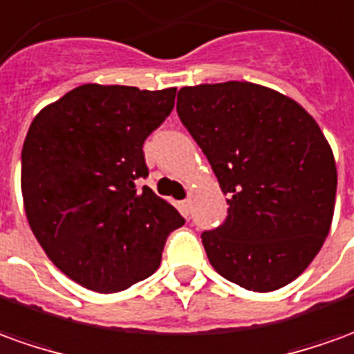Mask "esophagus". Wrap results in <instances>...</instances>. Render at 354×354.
Listing matches in <instances>:
<instances>
[{
  "mask_svg": "<svg viewBox=\"0 0 354 354\" xmlns=\"http://www.w3.org/2000/svg\"><path fill=\"white\" fill-rule=\"evenodd\" d=\"M179 206H181L183 216H189L191 214V198H185L183 202H179Z\"/></svg>",
  "mask_w": 354,
  "mask_h": 354,
  "instance_id": "1",
  "label": "esophagus"
}]
</instances>
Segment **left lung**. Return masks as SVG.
Masks as SVG:
<instances>
[{
    "label": "left lung",
    "mask_w": 354,
    "mask_h": 354,
    "mask_svg": "<svg viewBox=\"0 0 354 354\" xmlns=\"http://www.w3.org/2000/svg\"><path fill=\"white\" fill-rule=\"evenodd\" d=\"M181 123L227 194V218L202 233L209 264L248 291L285 287L330 233L337 169L314 117L252 82L185 86Z\"/></svg>",
    "instance_id": "obj_1"
}]
</instances>
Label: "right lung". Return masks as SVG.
<instances>
[{
    "instance_id": "right-lung-1",
    "label": "right lung",
    "mask_w": 354,
    "mask_h": 354,
    "mask_svg": "<svg viewBox=\"0 0 354 354\" xmlns=\"http://www.w3.org/2000/svg\"><path fill=\"white\" fill-rule=\"evenodd\" d=\"M177 88L82 84L34 117L21 189L34 237L63 274L98 293L152 275L185 219L152 189L142 145L171 113Z\"/></svg>"
}]
</instances>
